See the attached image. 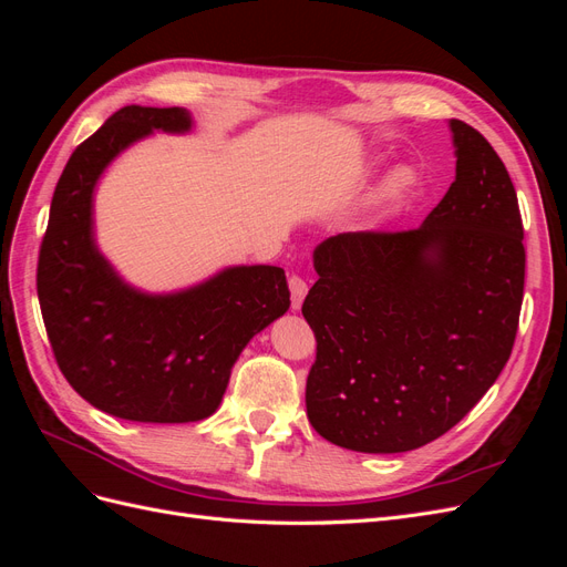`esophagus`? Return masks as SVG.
Instances as JSON below:
<instances>
[{
  "label": "esophagus",
  "mask_w": 567,
  "mask_h": 567,
  "mask_svg": "<svg viewBox=\"0 0 567 567\" xmlns=\"http://www.w3.org/2000/svg\"><path fill=\"white\" fill-rule=\"evenodd\" d=\"M288 288H290V307H293V310H300L302 300L307 296V281L298 277V274H293V277H288Z\"/></svg>",
  "instance_id": "esophagus-1"
}]
</instances>
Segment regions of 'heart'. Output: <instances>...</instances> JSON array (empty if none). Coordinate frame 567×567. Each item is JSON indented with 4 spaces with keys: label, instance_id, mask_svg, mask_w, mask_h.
Returning a JSON list of instances; mask_svg holds the SVG:
<instances>
[{
    "label": "heart",
    "instance_id": "obj_1",
    "mask_svg": "<svg viewBox=\"0 0 567 567\" xmlns=\"http://www.w3.org/2000/svg\"><path fill=\"white\" fill-rule=\"evenodd\" d=\"M409 184H411V175L409 173H404V169H400V173H394L390 177V182L385 184V188H383V200H388V203L400 200L409 192Z\"/></svg>",
    "mask_w": 567,
    "mask_h": 567
}]
</instances>
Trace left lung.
<instances>
[{
    "label": "left lung",
    "instance_id": "1",
    "mask_svg": "<svg viewBox=\"0 0 567 567\" xmlns=\"http://www.w3.org/2000/svg\"><path fill=\"white\" fill-rule=\"evenodd\" d=\"M450 127L456 179L419 229L348 231L315 250L305 404L338 447H423L468 414L511 357L525 286L518 196L485 136L461 120Z\"/></svg>",
    "mask_w": 567,
    "mask_h": 567
}]
</instances>
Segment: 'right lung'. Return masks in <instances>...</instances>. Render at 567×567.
<instances>
[{
    "label": "right lung",
    "instance_id": "right-lung-1",
    "mask_svg": "<svg viewBox=\"0 0 567 567\" xmlns=\"http://www.w3.org/2000/svg\"><path fill=\"white\" fill-rule=\"evenodd\" d=\"M153 130L188 132L192 115L125 106L73 151L51 198L38 298L56 364L80 398L125 421L188 423L215 414L238 354L286 315L290 293L271 265L229 267L167 296L117 277L94 244V186Z\"/></svg>",
    "mask_w": 567,
    "mask_h": 567
}]
</instances>
